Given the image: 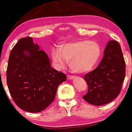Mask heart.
<instances>
[{
  "mask_svg": "<svg viewBox=\"0 0 132 132\" xmlns=\"http://www.w3.org/2000/svg\"><path fill=\"white\" fill-rule=\"evenodd\" d=\"M86 56V55L84 53H79L77 55H76L71 61V64H72L73 68H79L82 62H83L84 67L85 68L90 65V60L87 57H85Z\"/></svg>",
  "mask_w": 132,
  "mask_h": 132,
  "instance_id": "obj_1",
  "label": "heart"
}]
</instances>
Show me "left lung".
I'll return each mask as SVG.
<instances>
[{
  "label": "left lung",
  "instance_id": "8db88e82",
  "mask_svg": "<svg viewBox=\"0 0 132 132\" xmlns=\"http://www.w3.org/2000/svg\"><path fill=\"white\" fill-rule=\"evenodd\" d=\"M66 75L51 66L49 57L31 37L15 45L9 58L7 84L13 101L24 111L39 112L53 100Z\"/></svg>",
  "mask_w": 132,
  "mask_h": 132
}]
</instances>
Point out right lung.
<instances>
[{
	"instance_id": "right-lung-1",
	"label": "right lung",
	"mask_w": 132,
	"mask_h": 132,
	"mask_svg": "<svg viewBox=\"0 0 132 132\" xmlns=\"http://www.w3.org/2000/svg\"><path fill=\"white\" fill-rule=\"evenodd\" d=\"M125 62L119 44L111 40L105 46L104 56L95 70L83 77L88 87L83 99L100 106L112 101L119 94L125 77Z\"/></svg>"
}]
</instances>
